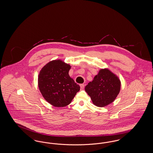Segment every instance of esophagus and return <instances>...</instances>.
Returning <instances> with one entry per match:
<instances>
[{
  "mask_svg": "<svg viewBox=\"0 0 153 153\" xmlns=\"http://www.w3.org/2000/svg\"><path fill=\"white\" fill-rule=\"evenodd\" d=\"M80 85L81 89H83L84 88V86H85V85H84V84H80Z\"/></svg>",
  "mask_w": 153,
  "mask_h": 153,
  "instance_id": "esophagus-1",
  "label": "esophagus"
}]
</instances>
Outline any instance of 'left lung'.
Wrapping results in <instances>:
<instances>
[{
	"mask_svg": "<svg viewBox=\"0 0 153 153\" xmlns=\"http://www.w3.org/2000/svg\"><path fill=\"white\" fill-rule=\"evenodd\" d=\"M120 87L119 77L108 69L104 68L101 69L93 80L85 86V91L94 105L104 107L114 102Z\"/></svg>",
	"mask_w": 153,
	"mask_h": 153,
	"instance_id": "obj_1",
	"label": "left lung"
}]
</instances>
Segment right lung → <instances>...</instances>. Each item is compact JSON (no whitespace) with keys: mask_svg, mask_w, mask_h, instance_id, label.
Instances as JSON below:
<instances>
[{"mask_svg":"<svg viewBox=\"0 0 153 153\" xmlns=\"http://www.w3.org/2000/svg\"><path fill=\"white\" fill-rule=\"evenodd\" d=\"M71 66L61 59L46 64L38 74V84L44 99L56 107L69 105L80 89L69 75Z\"/></svg>","mask_w":153,"mask_h":153,"instance_id":"add662e5","label":"right lung"}]
</instances>
